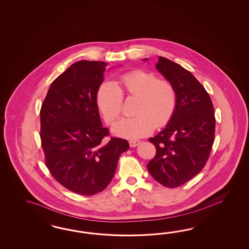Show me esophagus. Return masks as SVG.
I'll use <instances>...</instances> for the list:
<instances>
[{"instance_id":"obj_1","label":"esophagus","mask_w":249,"mask_h":249,"mask_svg":"<svg viewBox=\"0 0 249 249\" xmlns=\"http://www.w3.org/2000/svg\"><path fill=\"white\" fill-rule=\"evenodd\" d=\"M128 143H129L130 147H136V146H138L139 144L141 143V141H139V140H130L128 142Z\"/></svg>"}]
</instances>
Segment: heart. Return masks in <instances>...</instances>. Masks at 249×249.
Returning <instances> with one entry per match:
<instances>
[{
  "mask_svg": "<svg viewBox=\"0 0 249 249\" xmlns=\"http://www.w3.org/2000/svg\"><path fill=\"white\" fill-rule=\"evenodd\" d=\"M123 97L136 98L134 115L114 125L117 135L138 138L151 133L154 128L164 126L174 114L177 93L167 79L144 70H133L121 75L119 86L104 82L98 88L97 103L108 124H113L122 113Z\"/></svg>",
  "mask_w": 249,
  "mask_h": 249,
  "instance_id": "1",
  "label": "heart"
}]
</instances>
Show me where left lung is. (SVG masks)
Listing matches in <instances>:
<instances>
[{"label":"left lung","mask_w":249,"mask_h":249,"mask_svg":"<svg viewBox=\"0 0 249 249\" xmlns=\"http://www.w3.org/2000/svg\"><path fill=\"white\" fill-rule=\"evenodd\" d=\"M156 68L174 85L177 104L166 128L149 139L156 154L147 168L159 183L176 188L192 180L208 160L214 142V108L207 91L188 70L162 56Z\"/></svg>","instance_id":"obj_1"}]
</instances>
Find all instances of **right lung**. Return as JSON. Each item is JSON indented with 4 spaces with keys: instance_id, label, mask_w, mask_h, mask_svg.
Returning a JSON list of instances; mask_svg holds the SVG:
<instances>
[{
    "instance_id": "1",
    "label": "right lung",
    "mask_w": 249,
    "mask_h": 249,
    "mask_svg": "<svg viewBox=\"0 0 249 249\" xmlns=\"http://www.w3.org/2000/svg\"><path fill=\"white\" fill-rule=\"evenodd\" d=\"M107 64L75 62L51 84L40 110V138L50 174L65 188L94 196L113 178L128 142L109 137L99 119L97 92Z\"/></svg>"
}]
</instances>
